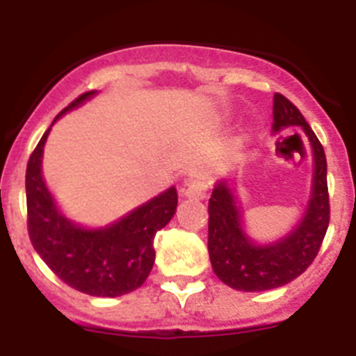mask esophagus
Masks as SVG:
<instances>
[{"instance_id": "obj_1", "label": "esophagus", "mask_w": 356, "mask_h": 356, "mask_svg": "<svg viewBox=\"0 0 356 356\" xmlns=\"http://www.w3.org/2000/svg\"><path fill=\"white\" fill-rule=\"evenodd\" d=\"M209 193V184L205 180H188L185 181L184 194L193 200H203Z\"/></svg>"}]
</instances>
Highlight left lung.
<instances>
[{
    "label": "left lung",
    "instance_id": "obj_1",
    "mask_svg": "<svg viewBox=\"0 0 356 356\" xmlns=\"http://www.w3.org/2000/svg\"><path fill=\"white\" fill-rule=\"evenodd\" d=\"M275 131L301 127L312 144V197L300 226L282 241L257 246L242 232L241 213L226 181L217 184L209 201V254L217 278L232 289L246 292L282 287L305 273L319 253L330 222L326 156L323 144L284 94H275Z\"/></svg>",
    "mask_w": 356,
    "mask_h": 356
}]
</instances>
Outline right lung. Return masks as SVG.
Listing matches in <instances>:
<instances>
[{"label":"right lung","instance_id":"1","mask_svg":"<svg viewBox=\"0 0 356 356\" xmlns=\"http://www.w3.org/2000/svg\"><path fill=\"white\" fill-rule=\"evenodd\" d=\"M92 94L94 90H89L78 96L55 121ZM48 134L49 130L42 135L26 165L28 235L31 244L64 284L85 294L115 298L139 289L155 262V234L175 216L178 205L176 188L171 187L153 197L108 228H80L56 210L42 180L40 162Z\"/></svg>","mask_w":356,"mask_h":356}]
</instances>
